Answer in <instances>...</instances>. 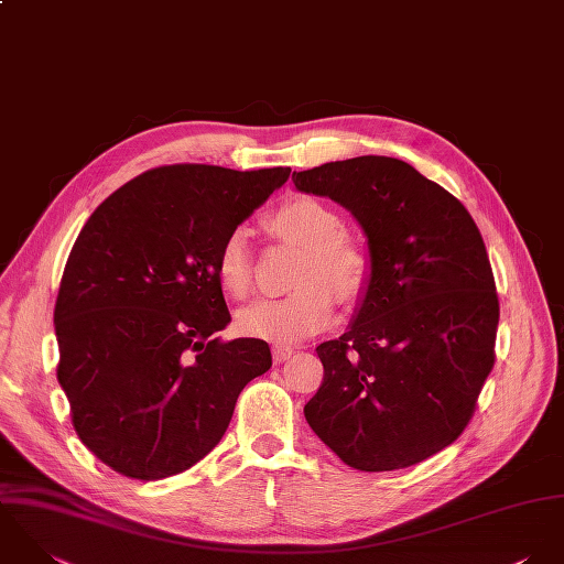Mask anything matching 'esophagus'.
I'll return each mask as SVG.
<instances>
[{
    "label": "esophagus",
    "instance_id": "34e87169",
    "mask_svg": "<svg viewBox=\"0 0 564 564\" xmlns=\"http://www.w3.org/2000/svg\"><path fill=\"white\" fill-rule=\"evenodd\" d=\"M294 352H296L294 348L283 346V344H274V346H272V359H274V364H283V361L292 359Z\"/></svg>",
    "mask_w": 564,
    "mask_h": 564
}]
</instances>
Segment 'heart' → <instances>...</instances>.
Listing matches in <instances>:
<instances>
[{
	"instance_id": "b5f03b06",
	"label": "heart",
	"mask_w": 564,
	"mask_h": 564,
	"mask_svg": "<svg viewBox=\"0 0 564 564\" xmlns=\"http://www.w3.org/2000/svg\"><path fill=\"white\" fill-rule=\"evenodd\" d=\"M265 226L305 248L299 292L285 299H261L237 316V327L250 338L296 344L325 332L336 318V301L355 303L364 296L372 261L366 248L344 237L336 212L314 198H294L274 209ZM216 274L228 296L246 299L252 290V250L246 228L230 230L218 250Z\"/></svg>"
}]
</instances>
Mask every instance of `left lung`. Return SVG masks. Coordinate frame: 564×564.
<instances>
[{
  "label": "left lung",
  "instance_id": "1",
  "mask_svg": "<svg viewBox=\"0 0 564 564\" xmlns=\"http://www.w3.org/2000/svg\"><path fill=\"white\" fill-rule=\"evenodd\" d=\"M368 239L372 272L305 405L316 436L357 470L419 464L468 425L495 364L499 301L479 228L447 189L392 156L294 172Z\"/></svg>",
  "mask_w": 564,
  "mask_h": 564
}]
</instances>
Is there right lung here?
<instances>
[{
  "instance_id": "obj_1",
  "label": "right lung",
  "mask_w": 564,
  "mask_h": 564,
  "mask_svg": "<svg viewBox=\"0 0 564 564\" xmlns=\"http://www.w3.org/2000/svg\"><path fill=\"white\" fill-rule=\"evenodd\" d=\"M290 172L148 170L83 226L54 307L56 375L78 438L117 473L150 481L192 468L272 366L263 339L214 338L230 323L216 259Z\"/></svg>"
}]
</instances>
